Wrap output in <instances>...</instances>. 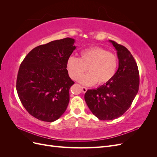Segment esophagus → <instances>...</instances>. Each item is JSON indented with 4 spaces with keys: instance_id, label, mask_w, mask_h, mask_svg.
Masks as SVG:
<instances>
[{
    "instance_id": "1",
    "label": "esophagus",
    "mask_w": 157,
    "mask_h": 157,
    "mask_svg": "<svg viewBox=\"0 0 157 157\" xmlns=\"http://www.w3.org/2000/svg\"><path fill=\"white\" fill-rule=\"evenodd\" d=\"M81 88H82V92H84V93H85V92H86V91H87V88H86V87H84V86H82Z\"/></svg>"
}]
</instances>
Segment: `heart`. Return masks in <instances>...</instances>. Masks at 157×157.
Wrapping results in <instances>:
<instances>
[{
	"label": "heart",
	"instance_id": "heart-1",
	"mask_svg": "<svg viewBox=\"0 0 157 157\" xmlns=\"http://www.w3.org/2000/svg\"><path fill=\"white\" fill-rule=\"evenodd\" d=\"M80 58L70 56L67 62L68 73L71 78L78 77L88 70L89 73L80 76L78 81L86 86L97 82L105 84L115 75L118 67L117 56L99 46L89 47L81 51Z\"/></svg>",
	"mask_w": 157,
	"mask_h": 157
}]
</instances>
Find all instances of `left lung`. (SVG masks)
Here are the masks:
<instances>
[{
	"label": "left lung",
	"instance_id": "obj_1",
	"mask_svg": "<svg viewBox=\"0 0 157 157\" xmlns=\"http://www.w3.org/2000/svg\"><path fill=\"white\" fill-rule=\"evenodd\" d=\"M117 51L118 68L111 81L97 89L88 90L84 99L90 110L101 121L120 117L131 106L139 90V71L126 47L109 40Z\"/></svg>",
	"mask_w": 157,
	"mask_h": 157
}]
</instances>
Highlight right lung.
<instances>
[{"instance_id": "1", "label": "right lung", "mask_w": 157, "mask_h": 157, "mask_svg": "<svg viewBox=\"0 0 157 157\" xmlns=\"http://www.w3.org/2000/svg\"><path fill=\"white\" fill-rule=\"evenodd\" d=\"M71 38L56 40L33 48L20 65L16 90L23 107L40 121L54 122L69 102L67 62L76 46Z\"/></svg>"}]
</instances>
